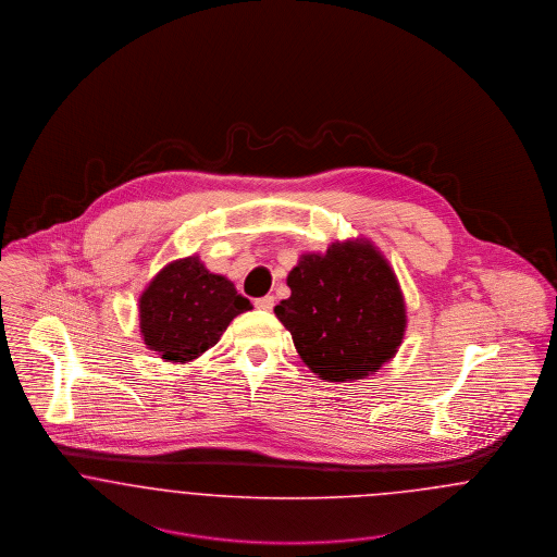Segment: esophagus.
Here are the masks:
<instances>
[{
    "label": "esophagus",
    "mask_w": 557,
    "mask_h": 557,
    "mask_svg": "<svg viewBox=\"0 0 557 557\" xmlns=\"http://www.w3.org/2000/svg\"><path fill=\"white\" fill-rule=\"evenodd\" d=\"M256 308H258V310H265V312H270V310L274 308V295L258 297V299H256Z\"/></svg>",
    "instance_id": "1"
}]
</instances>
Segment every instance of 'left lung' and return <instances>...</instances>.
<instances>
[{
    "label": "left lung",
    "mask_w": 557,
    "mask_h": 557,
    "mask_svg": "<svg viewBox=\"0 0 557 557\" xmlns=\"http://www.w3.org/2000/svg\"><path fill=\"white\" fill-rule=\"evenodd\" d=\"M287 285L292 297L274 314L322 380H364L396 356L407 329L405 297L373 243L356 238L304 253Z\"/></svg>",
    "instance_id": "1"
}]
</instances>
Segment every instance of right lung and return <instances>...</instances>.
Masks as SVG:
<instances>
[{"label":"right lung","mask_w":557,"mask_h":557,"mask_svg":"<svg viewBox=\"0 0 557 557\" xmlns=\"http://www.w3.org/2000/svg\"><path fill=\"white\" fill-rule=\"evenodd\" d=\"M140 333L148 350L165 362H190L215 346L235 317L251 310L222 274L197 256L159 270L138 299Z\"/></svg>","instance_id":"right-lung-1"}]
</instances>
